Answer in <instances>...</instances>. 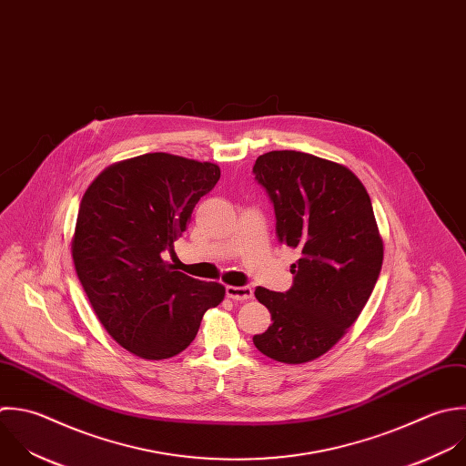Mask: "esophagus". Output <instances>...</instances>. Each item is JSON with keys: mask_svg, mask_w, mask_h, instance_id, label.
<instances>
[{"mask_svg": "<svg viewBox=\"0 0 466 466\" xmlns=\"http://www.w3.org/2000/svg\"><path fill=\"white\" fill-rule=\"evenodd\" d=\"M227 296L234 301H247V299H252L254 292L250 287H232L228 285L227 287Z\"/></svg>", "mask_w": 466, "mask_h": 466, "instance_id": "1", "label": "esophagus"}]
</instances>
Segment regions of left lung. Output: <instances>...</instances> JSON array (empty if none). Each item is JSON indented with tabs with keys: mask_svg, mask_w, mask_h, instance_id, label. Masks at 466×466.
Wrapping results in <instances>:
<instances>
[{
	"mask_svg": "<svg viewBox=\"0 0 466 466\" xmlns=\"http://www.w3.org/2000/svg\"><path fill=\"white\" fill-rule=\"evenodd\" d=\"M254 174L274 203L279 243L301 256L290 290L256 289L272 325L252 339L274 361L309 363L356 323L380 278L383 239L372 201L345 165L305 152H267Z\"/></svg>",
	"mask_w": 466,
	"mask_h": 466,
	"instance_id": "left-lung-1",
	"label": "left lung"
}]
</instances>
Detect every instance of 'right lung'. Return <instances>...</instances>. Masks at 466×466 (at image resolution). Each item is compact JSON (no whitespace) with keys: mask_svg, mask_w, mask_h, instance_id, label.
<instances>
[{"mask_svg":"<svg viewBox=\"0 0 466 466\" xmlns=\"http://www.w3.org/2000/svg\"><path fill=\"white\" fill-rule=\"evenodd\" d=\"M221 170L152 152L106 167L85 190L72 236L81 287L103 329L143 360H168L196 338L225 287L174 270L163 252L185 232Z\"/></svg>","mask_w":466,"mask_h":466,"instance_id":"right-lung-1","label":"right lung"}]
</instances>
